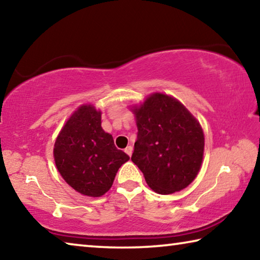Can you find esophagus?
I'll use <instances>...</instances> for the list:
<instances>
[{
  "instance_id": "1",
  "label": "esophagus",
  "mask_w": 260,
  "mask_h": 260,
  "mask_svg": "<svg viewBox=\"0 0 260 260\" xmlns=\"http://www.w3.org/2000/svg\"><path fill=\"white\" fill-rule=\"evenodd\" d=\"M125 152H126L127 155H128V156H132V152H133V147H132V146L126 147V149H125Z\"/></svg>"
}]
</instances>
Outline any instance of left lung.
I'll use <instances>...</instances> for the list:
<instances>
[{"label":"left lung","mask_w":260,"mask_h":260,"mask_svg":"<svg viewBox=\"0 0 260 260\" xmlns=\"http://www.w3.org/2000/svg\"><path fill=\"white\" fill-rule=\"evenodd\" d=\"M138 140L132 161L153 191L169 195L188 187L199 174L204 152L200 122L172 96L151 94L134 107Z\"/></svg>","instance_id":"8db88e82"}]
</instances>
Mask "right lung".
<instances>
[{"label": "right lung", "mask_w": 260, "mask_h": 260, "mask_svg": "<svg viewBox=\"0 0 260 260\" xmlns=\"http://www.w3.org/2000/svg\"><path fill=\"white\" fill-rule=\"evenodd\" d=\"M57 170L74 190L100 197L111 188L119 167L129 159L101 126V111L81 105L70 117L55 142Z\"/></svg>", "instance_id": "1"}]
</instances>
